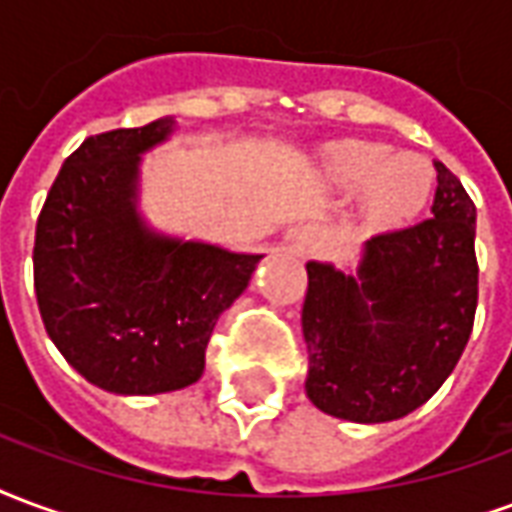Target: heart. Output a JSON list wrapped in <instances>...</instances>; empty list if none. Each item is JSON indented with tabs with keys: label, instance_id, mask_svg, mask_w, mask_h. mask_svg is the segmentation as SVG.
Returning a JSON list of instances; mask_svg holds the SVG:
<instances>
[{
	"label": "heart",
	"instance_id": "b5f03b06",
	"mask_svg": "<svg viewBox=\"0 0 512 512\" xmlns=\"http://www.w3.org/2000/svg\"><path fill=\"white\" fill-rule=\"evenodd\" d=\"M327 174L346 188L365 185L363 215L371 226H393L420 210L434 171L420 155H390L374 141H338L324 155Z\"/></svg>",
	"mask_w": 512,
	"mask_h": 512
}]
</instances>
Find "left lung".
<instances>
[{"mask_svg": "<svg viewBox=\"0 0 512 512\" xmlns=\"http://www.w3.org/2000/svg\"><path fill=\"white\" fill-rule=\"evenodd\" d=\"M431 218L365 242L357 278L308 264L305 393L352 423H387L442 387L477 311L475 201L436 160Z\"/></svg>", "mask_w": 512, "mask_h": 512, "instance_id": "8db88e82", "label": "left lung"}]
</instances>
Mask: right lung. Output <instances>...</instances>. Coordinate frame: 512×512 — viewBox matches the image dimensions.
<instances>
[{"label": "right lung", "mask_w": 512, "mask_h": 512, "mask_svg": "<svg viewBox=\"0 0 512 512\" xmlns=\"http://www.w3.org/2000/svg\"><path fill=\"white\" fill-rule=\"evenodd\" d=\"M171 125L163 117L84 138L37 218L35 294L48 338L87 382L117 395L199 382L218 316L261 259L141 226L138 155Z\"/></svg>", "instance_id": "1"}]
</instances>
